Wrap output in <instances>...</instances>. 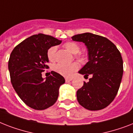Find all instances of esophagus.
<instances>
[{"label":"esophagus","instance_id":"1","mask_svg":"<svg viewBox=\"0 0 133 133\" xmlns=\"http://www.w3.org/2000/svg\"><path fill=\"white\" fill-rule=\"evenodd\" d=\"M72 79H73L72 78H65V81H66V82L71 81Z\"/></svg>","mask_w":133,"mask_h":133}]
</instances>
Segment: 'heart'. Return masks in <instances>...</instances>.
<instances>
[{
	"label": "heart",
	"instance_id": "1",
	"mask_svg": "<svg viewBox=\"0 0 133 133\" xmlns=\"http://www.w3.org/2000/svg\"><path fill=\"white\" fill-rule=\"evenodd\" d=\"M65 48L68 50L73 54H76V57L80 60L85 59V54L78 52L80 51L79 45L74 42H65L63 45ZM56 52H57V46H53L50 47L47 50V57L49 61H54L56 58ZM78 68V65L76 63H72L70 64H65V63H57L53 67V70L58 74H61L63 76H72L74 72H76Z\"/></svg>",
	"mask_w": 133,
	"mask_h": 133
}]
</instances>
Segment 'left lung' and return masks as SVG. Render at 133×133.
Returning a JSON list of instances; mask_svg holds the SVG:
<instances>
[{"instance_id":"obj_1","label":"left lung","mask_w":133,"mask_h":133,"mask_svg":"<svg viewBox=\"0 0 133 133\" xmlns=\"http://www.w3.org/2000/svg\"><path fill=\"white\" fill-rule=\"evenodd\" d=\"M72 39L87 46L89 61L78 72L91 76L76 92L78 102L90 111L104 109L113 102L120 86L123 75L120 52L109 39L91 33L78 34Z\"/></svg>"}]
</instances>
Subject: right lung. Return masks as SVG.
Instances as JSON below:
<instances>
[{
    "label": "right lung",
    "instance_id": "right-lung-1",
    "mask_svg": "<svg viewBox=\"0 0 133 133\" xmlns=\"http://www.w3.org/2000/svg\"><path fill=\"white\" fill-rule=\"evenodd\" d=\"M61 40L39 33L22 42L13 50L8 68L14 89L22 101L35 110H44L53 105L59 96V89L65 83L61 74L51 72L44 80L42 72L49 67L47 50L59 45Z\"/></svg>",
    "mask_w": 133,
    "mask_h": 133
}]
</instances>
